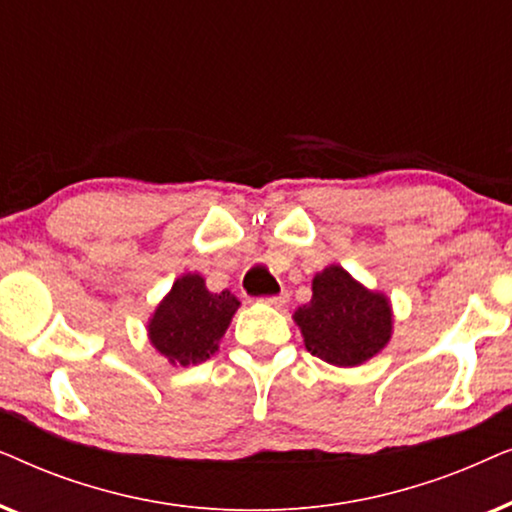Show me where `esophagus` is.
I'll use <instances>...</instances> for the list:
<instances>
[{
	"label": "esophagus",
	"instance_id": "34e87169",
	"mask_svg": "<svg viewBox=\"0 0 512 512\" xmlns=\"http://www.w3.org/2000/svg\"><path fill=\"white\" fill-rule=\"evenodd\" d=\"M263 300H265V303H268V305L282 307V305H286V300H289V293L282 291V293H277V296H265Z\"/></svg>",
	"mask_w": 512,
	"mask_h": 512
}]
</instances>
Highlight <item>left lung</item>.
Wrapping results in <instances>:
<instances>
[{"mask_svg":"<svg viewBox=\"0 0 512 512\" xmlns=\"http://www.w3.org/2000/svg\"><path fill=\"white\" fill-rule=\"evenodd\" d=\"M296 321L307 352L333 366H359L391 335L387 298L363 289L340 265L314 277L312 300L296 312Z\"/></svg>","mask_w":512,"mask_h":512,"instance_id":"1","label":"left lung"}]
</instances>
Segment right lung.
Listing matches in <instances>:
<instances>
[{
	"instance_id": "add662e5",
	"label": "right lung",
	"mask_w": 512,
	"mask_h": 512,
	"mask_svg": "<svg viewBox=\"0 0 512 512\" xmlns=\"http://www.w3.org/2000/svg\"><path fill=\"white\" fill-rule=\"evenodd\" d=\"M240 305L230 291L209 293L200 275H184L158 305L149 324L151 342L170 363L195 366L216 352Z\"/></svg>"
}]
</instances>
